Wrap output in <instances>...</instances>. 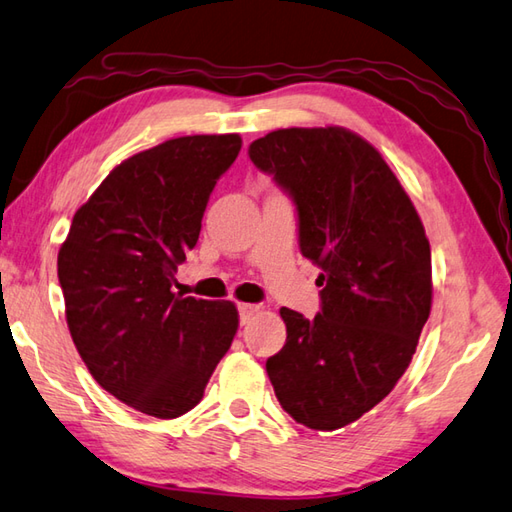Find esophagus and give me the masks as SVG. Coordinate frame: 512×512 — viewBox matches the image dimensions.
<instances>
[{"label":"esophagus","instance_id":"34e87169","mask_svg":"<svg viewBox=\"0 0 512 512\" xmlns=\"http://www.w3.org/2000/svg\"><path fill=\"white\" fill-rule=\"evenodd\" d=\"M259 310V306H255V303H239L237 306V312H239V323L246 325L250 319H253V314Z\"/></svg>","mask_w":512,"mask_h":512}]
</instances>
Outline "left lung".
Wrapping results in <instances>:
<instances>
[{
  "label": "left lung",
  "mask_w": 512,
  "mask_h": 512,
  "mask_svg": "<svg viewBox=\"0 0 512 512\" xmlns=\"http://www.w3.org/2000/svg\"><path fill=\"white\" fill-rule=\"evenodd\" d=\"M248 156L295 202L301 255L323 286L314 319L279 310L288 336L268 378L297 422L341 429L411 363L431 312L429 239L383 156L343 127L277 129Z\"/></svg>",
  "instance_id": "obj_1"
}]
</instances>
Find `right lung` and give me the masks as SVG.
I'll list each match as a JSON object with an SVG mask.
<instances>
[{
  "instance_id": "1",
  "label": "right lung",
  "mask_w": 512,
  "mask_h": 512,
  "mask_svg": "<svg viewBox=\"0 0 512 512\" xmlns=\"http://www.w3.org/2000/svg\"><path fill=\"white\" fill-rule=\"evenodd\" d=\"M242 138L182 136L121 162L72 217L59 250L65 319L105 391L171 420L204 396L237 332L231 301L171 292Z\"/></svg>"
}]
</instances>
